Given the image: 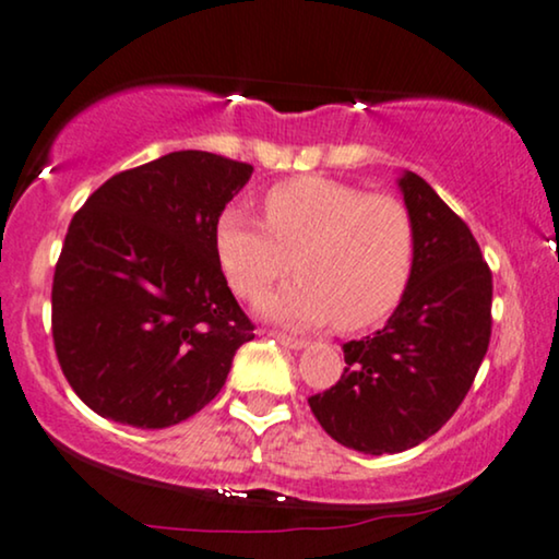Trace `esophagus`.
<instances>
[{
  "mask_svg": "<svg viewBox=\"0 0 559 559\" xmlns=\"http://www.w3.org/2000/svg\"><path fill=\"white\" fill-rule=\"evenodd\" d=\"M271 337L275 343H281L284 348H292V350H301L309 345L307 341H301V337H292V335H286V332H271Z\"/></svg>",
  "mask_w": 559,
  "mask_h": 559,
  "instance_id": "34e87169",
  "label": "esophagus"
}]
</instances>
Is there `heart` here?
Returning a JSON list of instances; mask_svg holds the SVG:
<instances>
[{
  "instance_id": "heart-1",
  "label": "heart",
  "mask_w": 559,
  "mask_h": 559,
  "mask_svg": "<svg viewBox=\"0 0 559 559\" xmlns=\"http://www.w3.org/2000/svg\"><path fill=\"white\" fill-rule=\"evenodd\" d=\"M265 224L227 206L214 224L224 278L258 299L292 271V284L267 294L260 312L292 328L343 330L377 324L397 307L415 265V224L392 195H369L348 182L304 175L263 198Z\"/></svg>"
}]
</instances>
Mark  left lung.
Listing matches in <instances>:
<instances>
[{"label":"left lung","instance_id":"left-lung-1","mask_svg":"<svg viewBox=\"0 0 559 559\" xmlns=\"http://www.w3.org/2000/svg\"><path fill=\"white\" fill-rule=\"evenodd\" d=\"M397 186L415 224L405 296L384 328L343 345L341 381L309 397L328 436L371 456L418 447L456 413L492 324V273L467 224L420 175Z\"/></svg>","mask_w":559,"mask_h":559}]
</instances>
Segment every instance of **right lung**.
<instances>
[{"mask_svg":"<svg viewBox=\"0 0 559 559\" xmlns=\"http://www.w3.org/2000/svg\"><path fill=\"white\" fill-rule=\"evenodd\" d=\"M252 165L169 152L112 175L76 211L56 263L53 345L103 418L169 428L222 392L247 320L214 252V224Z\"/></svg>","mask_w":559,"mask_h":559,"instance_id":"1","label":"right lung"}]
</instances>
